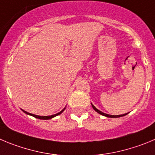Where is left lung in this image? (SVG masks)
Here are the masks:
<instances>
[{
    "instance_id": "8db88e82",
    "label": "left lung",
    "mask_w": 155,
    "mask_h": 155,
    "mask_svg": "<svg viewBox=\"0 0 155 155\" xmlns=\"http://www.w3.org/2000/svg\"><path fill=\"white\" fill-rule=\"evenodd\" d=\"M91 105H92V108H93V109H94V110L95 111V112H97L98 113L100 114V115H104V116L108 117V118H119V117L125 116V115H126L127 114H128V113H125V114H123V115H108V114H105V113H104V112H101V111H99V109H97V108H95V107L94 106V105H92V103H91Z\"/></svg>"
}]
</instances>
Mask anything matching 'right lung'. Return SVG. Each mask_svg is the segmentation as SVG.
Returning <instances> with one entry per match:
<instances>
[{"label": "right lung", "mask_w": 155, "mask_h": 155, "mask_svg": "<svg viewBox=\"0 0 155 155\" xmlns=\"http://www.w3.org/2000/svg\"><path fill=\"white\" fill-rule=\"evenodd\" d=\"M66 109V107H65L64 108H63V110L60 111V112H58V113L56 114H54V115H48V116H40V115H34V114H31V113H29V112H26V111L23 110V109H21V110L23 111V112H24V113H26L27 115H31V116L34 117V118H39V119H43V120H48V119H51V118H54V117L57 116V115H60V114L62 113V112H63V111Z\"/></svg>", "instance_id": "add662e5"}]
</instances>
